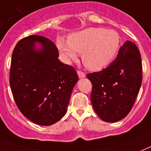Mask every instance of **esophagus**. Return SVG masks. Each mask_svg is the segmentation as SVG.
<instances>
[{"label": "esophagus", "instance_id": "esophagus-1", "mask_svg": "<svg viewBox=\"0 0 151 151\" xmlns=\"http://www.w3.org/2000/svg\"><path fill=\"white\" fill-rule=\"evenodd\" d=\"M78 77H79L80 78H83L86 77V74H85L82 71H81V70L78 71Z\"/></svg>", "mask_w": 151, "mask_h": 151}]
</instances>
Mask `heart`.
Returning a JSON list of instances; mask_svg holds the SVG:
<instances>
[{
  "mask_svg": "<svg viewBox=\"0 0 151 151\" xmlns=\"http://www.w3.org/2000/svg\"><path fill=\"white\" fill-rule=\"evenodd\" d=\"M121 37L116 31L103 27H88L71 34L68 41L57 40V47L65 63L77 60L81 54L84 65L92 71L107 67L116 56Z\"/></svg>",
  "mask_w": 151,
  "mask_h": 151,
  "instance_id": "heart-1",
  "label": "heart"
}]
</instances>
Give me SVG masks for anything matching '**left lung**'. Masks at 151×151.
Segmentation results:
<instances>
[{"instance_id": "obj_1", "label": "left lung", "mask_w": 151, "mask_h": 151, "mask_svg": "<svg viewBox=\"0 0 151 151\" xmlns=\"http://www.w3.org/2000/svg\"><path fill=\"white\" fill-rule=\"evenodd\" d=\"M91 102L102 120L114 123L129 113L142 84V60L136 45L126 41L116 58L100 72L88 73Z\"/></svg>"}]
</instances>
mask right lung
Masks as SVG:
<instances>
[{
	"label": "right lung",
	"mask_w": 151,
	"mask_h": 151,
	"mask_svg": "<svg viewBox=\"0 0 151 151\" xmlns=\"http://www.w3.org/2000/svg\"><path fill=\"white\" fill-rule=\"evenodd\" d=\"M58 56L55 43L40 35L19 40L12 55L9 82L15 102L25 117L42 126L65 116L78 81L74 68Z\"/></svg>",
	"instance_id": "right-lung-1"
}]
</instances>
